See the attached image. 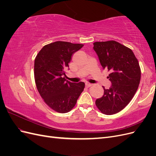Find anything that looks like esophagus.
I'll use <instances>...</instances> for the list:
<instances>
[{
  "instance_id": "1",
  "label": "esophagus",
  "mask_w": 156,
  "mask_h": 156,
  "mask_svg": "<svg viewBox=\"0 0 156 156\" xmlns=\"http://www.w3.org/2000/svg\"><path fill=\"white\" fill-rule=\"evenodd\" d=\"M92 85V84H90V83H87L85 84V86H86V87H87V88H88V87H90Z\"/></svg>"
}]
</instances>
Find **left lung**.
<instances>
[{
	"label": "left lung",
	"instance_id": "1",
	"mask_svg": "<svg viewBox=\"0 0 156 156\" xmlns=\"http://www.w3.org/2000/svg\"><path fill=\"white\" fill-rule=\"evenodd\" d=\"M93 44L102 68L111 72L107 78L112 84L108 89L103 87L104 94L97 99L96 105L103 114L114 115L127 105L137 90L141 75L139 64L131 49L116 41Z\"/></svg>",
	"mask_w": 156,
	"mask_h": 156
}]
</instances>
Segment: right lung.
Segmentation results:
<instances>
[{
  "label": "right lung",
  "mask_w": 156,
  "mask_h": 156,
  "mask_svg": "<svg viewBox=\"0 0 156 156\" xmlns=\"http://www.w3.org/2000/svg\"><path fill=\"white\" fill-rule=\"evenodd\" d=\"M83 44L58 41L44 46L34 60L35 83L41 97L52 109L66 113L74 107L84 83H71L65 76L72 55Z\"/></svg>",
  "instance_id": "1"
}]
</instances>
